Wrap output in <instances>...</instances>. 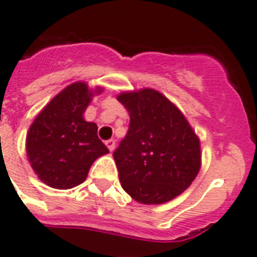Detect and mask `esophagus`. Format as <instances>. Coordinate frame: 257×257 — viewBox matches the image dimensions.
Listing matches in <instances>:
<instances>
[{
    "label": "esophagus",
    "instance_id": "esophagus-1",
    "mask_svg": "<svg viewBox=\"0 0 257 257\" xmlns=\"http://www.w3.org/2000/svg\"><path fill=\"white\" fill-rule=\"evenodd\" d=\"M105 144H106V147H107V148H109V151H110V152H113L114 148H115V140H114V139L107 140V142Z\"/></svg>",
    "mask_w": 257,
    "mask_h": 257
}]
</instances>
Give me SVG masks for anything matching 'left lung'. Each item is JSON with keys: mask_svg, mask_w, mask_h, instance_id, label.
Segmentation results:
<instances>
[{"mask_svg": "<svg viewBox=\"0 0 257 257\" xmlns=\"http://www.w3.org/2000/svg\"><path fill=\"white\" fill-rule=\"evenodd\" d=\"M117 100L130 115L128 133L113 153L122 188L140 204L173 200L200 172V139L161 92L124 91Z\"/></svg>", "mask_w": 257, "mask_h": 257, "instance_id": "1", "label": "left lung"}]
</instances>
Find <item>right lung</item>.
I'll list each match as a JSON object with an SVG mask.
<instances>
[{
	"mask_svg": "<svg viewBox=\"0 0 257 257\" xmlns=\"http://www.w3.org/2000/svg\"><path fill=\"white\" fill-rule=\"evenodd\" d=\"M104 91L74 82L57 93L36 115L26 137L31 168L43 183L57 190L76 187L92 164L109 150L97 137V124L84 119L92 98Z\"/></svg>",
	"mask_w": 257,
	"mask_h": 257,
	"instance_id": "right-lung-1",
	"label": "right lung"
}]
</instances>
